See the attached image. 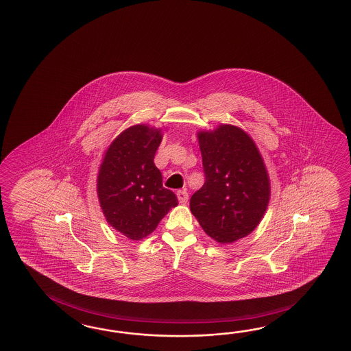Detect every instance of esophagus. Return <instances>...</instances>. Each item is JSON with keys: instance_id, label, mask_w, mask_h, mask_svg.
Here are the masks:
<instances>
[{"instance_id": "34e87169", "label": "esophagus", "mask_w": 351, "mask_h": 351, "mask_svg": "<svg viewBox=\"0 0 351 351\" xmlns=\"http://www.w3.org/2000/svg\"><path fill=\"white\" fill-rule=\"evenodd\" d=\"M177 197H178V201L180 204H187L188 201V192L186 189H180L177 192Z\"/></svg>"}]
</instances>
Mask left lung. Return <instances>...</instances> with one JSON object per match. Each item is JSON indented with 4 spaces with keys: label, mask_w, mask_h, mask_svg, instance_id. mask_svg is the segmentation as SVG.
<instances>
[{
    "label": "left lung",
    "mask_w": 351,
    "mask_h": 351,
    "mask_svg": "<svg viewBox=\"0 0 351 351\" xmlns=\"http://www.w3.org/2000/svg\"><path fill=\"white\" fill-rule=\"evenodd\" d=\"M206 182L189 207L204 232L231 244L253 232L270 201V180L259 149L241 128L220 123L197 131Z\"/></svg>",
    "instance_id": "8db88e82"
}]
</instances>
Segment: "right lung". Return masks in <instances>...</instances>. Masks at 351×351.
Wrapping results in <instances>:
<instances>
[{
  "label": "right lung",
  "instance_id": "add662e5",
  "mask_svg": "<svg viewBox=\"0 0 351 351\" xmlns=\"http://www.w3.org/2000/svg\"><path fill=\"white\" fill-rule=\"evenodd\" d=\"M163 129L136 123L107 147L98 168L96 191L107 223L130 240H143L178 204L163 187L154 155Z\"/></svg>",
  "mask_w": 351,
  "mask_h": 351
}]
</instances>
